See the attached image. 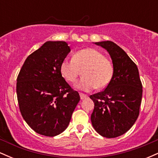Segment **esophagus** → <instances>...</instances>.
Masks as SVG:
<instances>
[{"label": "esophagus", "instance_id": "esophagus-1", "mask_svg": "<svg viewBox=\"0 0 158 158\" xmlns=\"http://www.w3.org/2000/svg\"><path fill=\"white\" fill-rule=\"evenodd\" d=\"M79 96H80V99H86V98H88V96H87L86 94H84L82 93L79 94Z\"/></svg>", "mask_w": 158, "mask_h": 158}]
</instances>
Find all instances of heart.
<instances>
[{
  "instance_id": "obj_1",
  "label": "heart",
  "mask_w": 158,
  "mask_h": 158,
  "mask_svg": "<svg viewBox=\"0 0 158 158\" xmlns=\"http://www.w3.org/2000/svg\"><path fill=\"white\" fill-rule=\"evenodd\" d=\"M60 70L65 80L70 83L75 82L82 71L83 77L77 82V88L84 91L106 88L114 75L110 61L94 48L82 49L76 52L72 59H64Z\"/></svg>"
}]
</instances>
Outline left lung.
Instances as JSON below:
<instances>
[{
	"label": "left lung",
	"instance_id": "obj_1",
	"mask_svg": "<svg viewBox=\"0 0 158 158\" xmlns=\"http://www.w3.org/2000/svg\"><path fill=\"white\" fill-rule=\"evenodd\" d=\"M95 44L109 52L114 75L106 89L90 96L94 102L90 119L97 133L114 138L128 131L137 120L143 85L137 65L122 48L110 41Z\"/></svg>",
	"mask_w": 158,
	"mask_h": 158
}]
</instances>
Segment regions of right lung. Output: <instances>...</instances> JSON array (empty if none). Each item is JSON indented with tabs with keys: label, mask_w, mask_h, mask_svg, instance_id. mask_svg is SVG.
Wrapping results in <instances>:
<instances>
[{
	"label": "right lung",
	"mask_w": 158,
	"mask_h": 158,
	"mask_svg": "<svg viewBox=\"0 0 158 158\" xmlns=\"http://www.w3.org/2000/svg\"><path fill=\"white\" fill-rule=\"evenodd\" d=\"M70 51L65 41H47L27 58L17 77L21 115L41 135L54 137L64 131L80 100L61 73V62Z\"/></svg>",
	"instance_id": "obj_1"
}]
</instances>
